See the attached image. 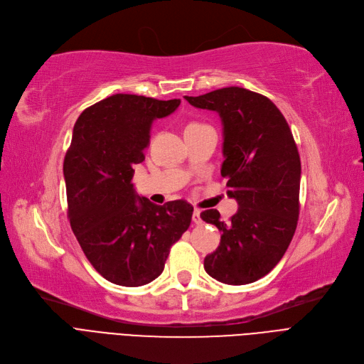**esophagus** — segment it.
<instances>
[{"label": "esophagus", "mask_w": 364, "mask_h": 364, "mask_svg": "<svg viewBox=\"0 0 364 364\" xmlns=\"http://www.w3.org/2000/svg\"><path fill=\"white\" fill-rule=\"evenodd\" d=\"M192 220H193V223H195V225H200V223H202V218H200V211H199V210H195V211H193Z\"/></svg>", "instance_id": "obj_1"}]
</instances>
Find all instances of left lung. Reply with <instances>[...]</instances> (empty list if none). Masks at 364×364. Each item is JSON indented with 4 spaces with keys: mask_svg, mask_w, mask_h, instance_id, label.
Returning <instances> with one entry per match:
<instances>
[{
    "mask_svg": "<svg viewBox=\"0 0 364 364\" xmlns=\"http://www.w3.org/2000/svg\"><path fill=\"white\" fill-rule=\"evenodd\" d=\"M188 104L217 112L223 124L221 176L240 208L229 223L217 210L200 214L221 232L218 248L205 257L207 274L244 286L269 274L287 251L299 218L300 157L287 120L260 93L230 86Z\"/></svg>",
    "mask_w": 364,
    "mask_h": 364,
    "instance_id": "left-lung-1",
    "label": "left lung"
}]
</instances>
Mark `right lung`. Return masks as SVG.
Segmentation results:
<instances>
[{
	"instance_id": "right-lung-1",
	"label": "right lung",
	"mask_w": 364,
	"mask_h": 364,
	"mask_svg": "<svg viewBox=\"0 0 364 364\" xmlns=\"http://www.w3.org/2000/svg\"><path fill=\"white\" fill-rule=\"evenodd\" d=\"M180 102L116 93L86 108L74 124L64 159L70 225L97 272L117 286L139 287L159 277L171 247L191 226V203L156 205L131 183L153 120Z\"/></svg>"
}]
</instances>
